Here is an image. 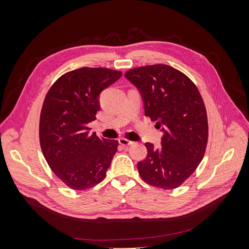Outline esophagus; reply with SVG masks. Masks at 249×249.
Wrapping results in <instances>:
<instances>
[{"label": "esophagus", "instance_id": "obj_1", "mask_svg": "<svg viewBox=\"0 0 249 249\" xmlns=\"http://www.w3.org/2000/svg\"><path fill=\"white\" fill-rule=\"evenodd\" d=\"M133 143H134V142L130 141V140H128V139H125V138H120V139H119V144L122 145L123 147H128V146H130V145H132Z\"/></svg>", "mask_w": 249, "mask_h": 249}]
</instances>
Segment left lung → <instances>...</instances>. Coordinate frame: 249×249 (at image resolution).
<instances>
[{"instance_id": "obj_1", "label": "left lung", "mask_w": 249, "mask_h": 249, "mask_svg": "<svg viewBox=\"0 0 249 249\" xmlns=\"http://www.w3.org/2000/svg\"><path fill=\"white\" fill-rule=\"evenodd\" d=\"M144 104L145 116L161 128V148L145 143L147 155L137 163L148 185L179 187L198 167L208 141L207 112L197 87L181 71L165 64L136 68L125 73Z\"/></svg>"}]
</instances>
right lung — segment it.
I'll return each mask as SVG.
<instances>
[{
	"mask_svg": "<svg viewBox=\"0 0 249 249\" xmlns=\"http://www.w3.org/2000/svg\"><path fill=\"white\" fill-rule=\"evenodd\" d=\"M122 72L82 68L64 73L45 97L39 123L44 158L55 176L72 190L95 187L105 178L117 140L89 133V123L100 110V94Z\"/></svg>",
	"mask_w": 249,
	"mask_h": 249,
	"instance_id": "1",
	"label": "right lung"
}]
</instances>
